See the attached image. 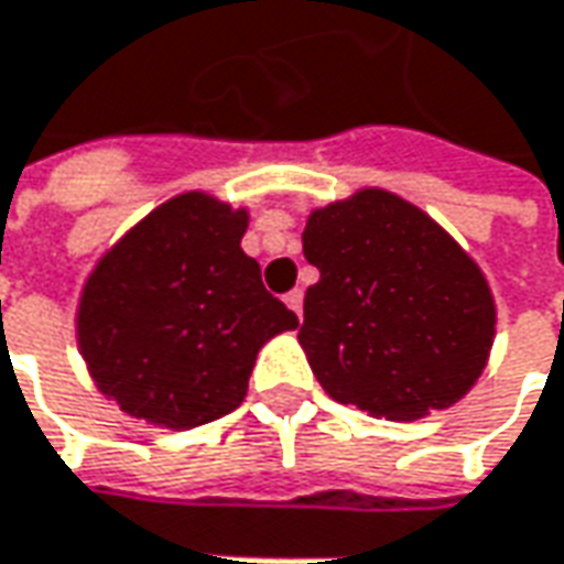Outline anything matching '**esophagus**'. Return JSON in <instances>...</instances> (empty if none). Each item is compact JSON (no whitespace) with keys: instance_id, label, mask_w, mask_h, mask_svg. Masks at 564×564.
Returning a JSON list of instances; mask_svg holds the SVG:
<instances>
[{"instance_id":"34e87169","label":"esophagus","mask_w":564,"mask_h":564,"mask_svg":"<svg viewBox=\"0 0 564 564\" xmlns=\"http://www.w3.org/2000/svg\"><path fill=\"white\" fill-rule=\"evenodd\" d=\"M283 302H286L296 315H302V290H290V293L283 296Z\"/></svg>"}]
</instances>
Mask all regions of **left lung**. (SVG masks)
Returning a JSON list of instances; mask_svg holds the SVG:
<instances>
[{
	"mask_svg": "<svg viewBox=\"0 0 564 564\" xmlns=\"http://www.w3.org/2000/svg\"><path fill=\"white\" fill-rule=\"evenodd\" d=\"M302 252L321 278L305 290L300 343L337 402L412 421L471 390L494 346V296L437 221L361 189L308 215Z\"/></svg>",
	"mask_w": 564,
	"mask_h": 564,
	"instance_id": "1",
	"label": "left lung"
}]
</instances>
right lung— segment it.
<instances>
[{
	"label": "right lung",
	"instance_id": "obj_1",
	"mask_svg": "<svg viewBox=\"0 0 564 564\" xmlns=\"http://www.w3.org/2000/svg\"><path fill=\"white\" fill-rule=\"evenodd\" d=\"M246 212L205 193L159 205L89 274L77 340L121 412L186 431L234 412L256 356L300 318L240 240Z\"/></svg>",
	"mask_w": 564,
	"mask_h": 564
}]
</instances>
